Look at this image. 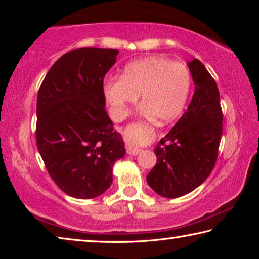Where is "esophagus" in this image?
Wrapping results in <instances>:
<instances>
[{"instance_id":"1","label":"esophagus","mask_w":259,"mask_h":259,"mask_svg":"<svg viewBox=\"0 0 259 259\" xmlns=\"http://www.w3.org/2000/svg\"><path fill=\"white\" fill-rule=\"evenodd\" d=\"M140 151H142V150H140V148L130 145V144H126V153H128V154H130V155H137Z\"/></svg>"}]
</instances>
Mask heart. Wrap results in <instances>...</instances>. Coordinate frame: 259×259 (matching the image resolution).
Masks as SVG:
<instances>
[{"mask_svg": "<svg viewBox=\"0 0 259 259\" xmlns=\"http://www.w3.org/2000/svg\"><path fill=\"white\" fill-rule=\"evenodd\" d=\"M191 84V73L185 64L151 56L126 65L121 77L107 78L104 94L112 116L117 121L124 119L129 106L137 102L140 95V114L147 119L157 116L161 122L168 123L183 112ZM133 140L137 143L139 137Z\"/></svg>", "mask_w": 259, "mask_h": 259, "instance_id": "b5f03b06", "label": "heart"}]
</instances>
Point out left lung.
<instances>
[{"instance_id": "1", "label": "left lung", "mask_w": 259, "mask_h": 259, "mask_svg": "<svg viewBox=\"0 0 259 259\" xmlns=\"http://www.w3.org/2000/svg\"><path fill=\"white\" fill-rule=\"evenodd\" d=\"M188 67L195 83L190 105L155 147L156 164L146 181L163 198H179L200 186L217 161L223 112L216 82L199 59Z\"/></svg>"}]
</instances>
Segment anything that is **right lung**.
I'll list each match as a JSON object with an SVG mask.
<instances>
[{
	"mask_svg": "<svg viewBox=\"0 0 259 259\" xmlns=\"http://www.w3.org/2000/svg\"><path fill=\"white\" fill-rule=\"evenodd\" d=\"M116 49L84 47L52 65L38 89L36 144L57 186L76 199L109 188L113 165L125 154L121 134L105 109L104 77Z\"/></svg>",
	"mask_w": 259,
	"mask_h": 259,
	"instance_id": "right-lung-1",
	"label": "right lung"
}]
</instances>
